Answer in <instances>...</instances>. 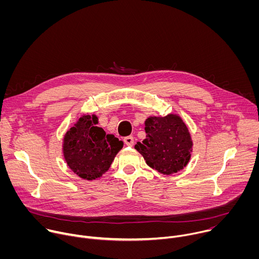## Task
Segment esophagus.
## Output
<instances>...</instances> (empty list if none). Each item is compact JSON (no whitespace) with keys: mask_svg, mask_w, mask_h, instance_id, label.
Returning a JSON list of instances; mask_svg holds the SVG:
<instances>
[{"mask_svg":"<svg viewBox=\"0 0 259 259\" xmlns=\"http://www.w3.org/2000/svg\"><path fill=\"white\" fill-rule=\"evenodd\" d=\"M124 142L128 146H132L134 144V138L132 136H127L124 138Z\"/></svg>","mask_w":259,"mask_h":259,"instance_id":"34e87169","label":"esophagus"}]
</instances>
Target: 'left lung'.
Listing matches in <instances>:
<instances>
[{"mask_svg":"<svg viewBox=\"0 0 259 259\" xmlns=\"http://www.w3.org/2000/svg\"><path fill=\"white\" fill-rule=\"evenodd\" d=\"M144 125L146 137L134 147L147 165L166 175L176 173L188 165L193 140L189 128L178 115L149 117Z\"/></svg>","mask_w":259,"mask_h":259,"instance_id":"left-lung-1","label":"left lung"}]
</instances>
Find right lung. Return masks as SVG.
I'll return each mask as SVG.
<instances>
[{
	"label": "right lung",
	"mask_w": 259,
	"mask_h": 259,
	"mask_svg": "<svg viewBox=\"0 0 259 259\" xmlns=\"http://www.w3.org/2000/svg\"><path fill=\"white\" fill-rule=\"evenodd\" d=\"M96 124L98 118L95 115H84L63 138L62 151L67 166L86 180L101 177L124 144Z\"/></svg>",
	"instance_id": "add662e5"
}]
</instances>
